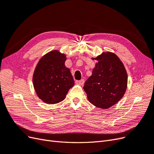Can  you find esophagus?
Wrapping results in <instances>:
<instances>
[{
    "label": "esophagus",
    "instance_id": "34e87169",
    "mask_svg": "<svg viewBox=\"0 0 154 154\" xmlns=\"http://www.w3.org/2000/svg\"><path fill=\"white\" fill-rule=\"evenodd\" d=\"M85 82V80H76V83H77V84H79V85H83V83H84Z\"/></svg>",
    "mask_w": 154,
    "mask_h": 154
}]
</instances>
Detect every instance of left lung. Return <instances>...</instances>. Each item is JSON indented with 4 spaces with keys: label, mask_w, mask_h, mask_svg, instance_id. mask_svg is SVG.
Wrapping results in <instances>:
<instances>
[{
    "label": "left lung",
    "mask_w": 154,
    "mask_h": 154,
    "mask_svg": "<svg viewBox=\"0 0 154 154\" xmlns=\"http://www.w3.org/2000/svg\"><path fill=\"white\" fill-rule=\"evenodd\" d=\"M93 60H96L97 63L83 89L92 105L106 109L122 98L127 87V73L114 53H103Z\"/></svg>",
    "instance_id": "1"
}]
</instances>
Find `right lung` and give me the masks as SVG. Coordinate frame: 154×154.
I'll use <instances>...</instances> for the list:
<instances>
[{
	"label": "right lung",
	"instance_id": "obj_1",
	"mask_svg": "<svg viewBox=\"0 0 154 154\" xmlns=\"http://www.w3.org/2000/svg\"><path fill=\"white\" fill-rule=\"evenodd\" d=\"M66 56L52 51L42 58L32 76L37 96L44 102L55 104L63 101L74 85L70 69L65 66Z\"/></svg>",
	"mask_w": 154,
	"mask_h": 154
}]
</instances>
